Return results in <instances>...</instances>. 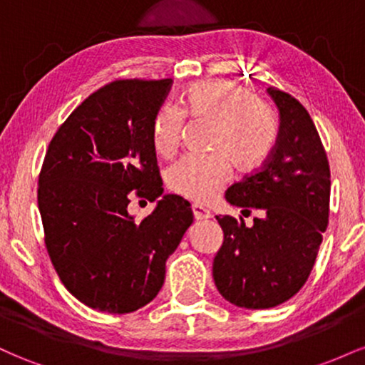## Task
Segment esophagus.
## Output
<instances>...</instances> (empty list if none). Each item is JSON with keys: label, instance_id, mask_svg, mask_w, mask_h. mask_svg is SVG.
Listing matches in <instances>:
<instances>
[{"label": "esophagus", "instance_id": "1", "mask_svg": "<svg viewBox=\"0 0 365 365\" xmlns=\"http://www.w3.org/2000/svg\"><path fill=\"white\" fill-rule=\"evenodd\" d=\"M192 212H194V217L197 221L199 220H207V217H211V212L207 211L206 207H202V206H192Z\"/></svg>", "mask_w": 365, "mask_h": 365}]
</instances>
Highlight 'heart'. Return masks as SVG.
<instances>
[{
  "instance_id": "1",
  "label": "heart",
  "mask_w": 365,
  "mask_h": 365,
  "mask_svg": "<svg viewBox=\"0 0 365 365\" xmlns=\"http://www.w3.org/2000/svg\"><path fill=\"white\" fill-rule=\"evenodd\" d=\"M178 108L165 106L150 127L153 148L159 156H171L182 140L183 115L215 123L209 156L188 154L168 171L173 192L204 202L225 183L230 165L240 171L257 168L273 149L278 132L276 115L266 101L255 99L245 86L228 78L194 82L182 94Z\"/></svg>"
}]
</instances>
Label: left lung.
Returning <instances> with one entry per match:
<instances>
[{"label": "left lung", "mask_w": 365, "mask_h": 365, "mask_svg": "<svg viewBox=\"0 0 365 365\" xmlns=\"http://www.w3.org/2000/svg\"><path fill=\"white\" fill-rule=\"evenodd\" d=\"M279 111L276 145L252 175L233 183L225 199L242 215L259 209L252 226L216 216L223 245L212 262L217 292L245 309H269L292 299L311 274L329 217V163L307 110L269 87Z\"/></svg>", "instance_id": "left-lung-1"}]
</instances>
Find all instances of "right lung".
<instances>
[{
	"mask_svg": "<svg viewBox=\"0 0 365 365\" xmlns=\"http://www.w3.org/2000/svg\"><path fill=\"white\" fill-rule=\"evenodd\" d=\"M170 87L171 78L108 83L66 118L46 153L37 202L48 254L66 290L98 311L149 304L194 221L188 200L161 195L150 139ZM132 195L157 200L142 222L128 215Z\"/></svg>",
	"mask_w": 365,
	"mask_h": 365,
	"instance_id": "obj_1",
	"label": "right lung"
}]
</instances>
